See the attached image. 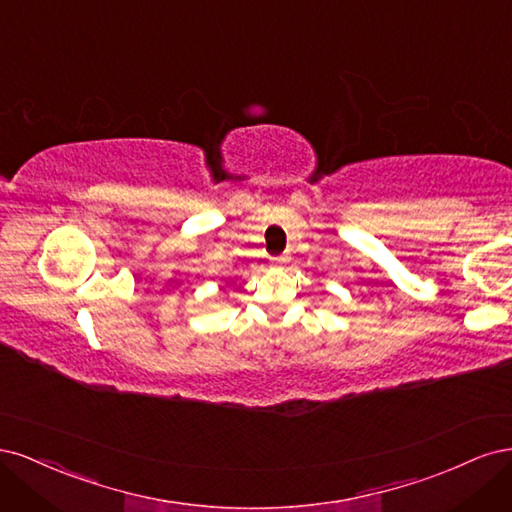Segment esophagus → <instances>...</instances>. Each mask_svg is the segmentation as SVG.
<instances>
[{
  "label": "esophagus",
  "instance_id": "1",
  "mask_svg": "<svg viewBox=\"0 0 512 512\" xmlns=\"http://www.w3.org/2000/svg\"><path fill=\"white\" fill-rule=\"evenodd\" d=\"M286 262H288V258H286V256H277V258H273V265H275V267H284Z\"/></svg>",
  "mask_w": 512,
  "mask_h": 512
}]
</instances>
